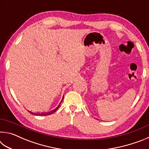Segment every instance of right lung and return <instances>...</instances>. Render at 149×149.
Here are the masks:
<instances>
[{
  "label": "right lung",
  "instance_id": "add662e5",
  "mask_svg": "<svg viewBox=\"0 0 149 149\" xmlns=\"http://www.w3.org/2000/svg\"><path fill=\"white\" fill-rule=\"evenodd\" d=\"M63 98H64V97H63ZM63 98H62V100H63ZM62 101L60 102L59 105L58 106V107H56V108H55V109H54L53 110H52V111H50V112H42V113H39V112H31V111H29V110H28V112H29V113H31V114H33V115H35V116H47V115H50V114H53L54 112H56L58 108H59L60 105V104H61Z\"/></svg>",
  "mask_w": 149,
  "mask_h": 149
}]
</instances>
